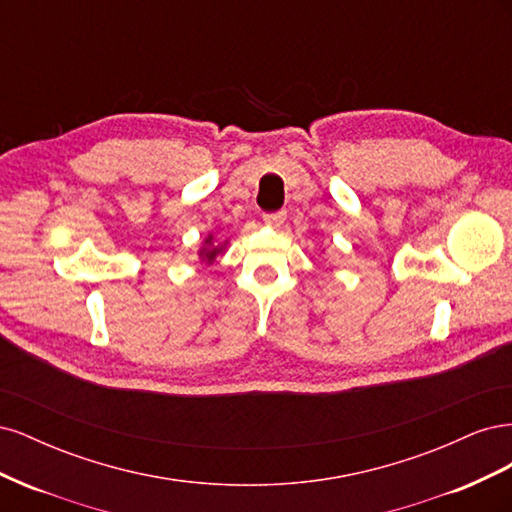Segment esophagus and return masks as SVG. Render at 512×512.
Returning a JSON list of instances; mask_svg holds the SVG:
<instances>
[{
	"instance_id": "1",
	"label": "esophagus",
	"mask_w": 512,
	"mask_h": 512,
	"mask_svg": "<svg viewBox=\"0 0 512 512\" xmlns=\"http://www.w3.org/2000/svg\"><path fill=\"white\" fill-rule=\"evenodd\" d=\"M262 220H265V224H269V226L277 228V226H282V224H284V220H286V211L265 213V215H262Z\"/></svg>"
}]
</instances>
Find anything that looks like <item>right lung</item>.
Returning a JSON list of instances; mask_svg holds the SVG:
<instances>
[{
    "label": "right lung",
    "instance_id": "add662e5",
    "mask_svg": "<svg viewBox=\"0 0 512 512\" xmlns=\"http://www.w3.org/2000/svg\"><path fill=\"white\" fill-rule=\"evenodd\" d=\"M205 243H207V247H203V250H200V256H203V260H207V262H213L215 256L222 252V247L220 245H213V237L211 235L207 237Z\"/></svg>",
    "mask_w": 512,
    "mask_h": 512
}]
</instances>
